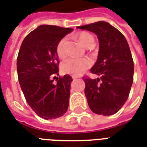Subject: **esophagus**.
I'll return each instance as SVG.
<instances>
[{
    "label": "esophagus",
    "instance_id": "34e87169",
    "mask_svg": "<svg viewBox=\"0 0 147 147\" xmlns=\"http://www.w3.org/2000/svg\"><path fill=\"white\" fill-rule=\"evenodd\" d=\"M72 78H73V80H76V79H77L78 77H72Z\"/></svg>",
    "mask_w": 147,
    "mask_h": 147
}]
</instances>
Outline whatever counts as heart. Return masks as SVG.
I'll use <instances>...</instances> for the list:
<instances>
[{
	"label": "heart",
	"instance_id": "heart-1",
	"mask_svg": "<svg viewBox=\"0 0 147 147\" xmlns=\"http://www.w3.org/2000/svg\"><path fill=\"white\" fill-rule=\"evenodd\" d=\"M79 41L87 48L93 47L94 45V37L87 32H80L77 34ZM67 39L63 37L59 41L57 46V53L59 57L63 58L66 56V45ZM92 62L89 58H68L62 63L61 68L63 72L74 77L83 74L86 70L91 66Z\"/></svg>",
	"mask_w": 147,
	"mask_h": 147
}]
</instances>
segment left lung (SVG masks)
<instances>
[{
	"label": "left lung",
	"instance_id": "obj_1",
	"mask_svg": "<svg viewBox=\"0 0 147 147\" xmlns=\"http://www.w3.org/2000/svg\"><path fill=\"white\" fill-rule=\"evenodd\" d=\"M77 28L96 34L100 45L98 57L90 71L100 78L84 77L89 107L96 114H114L127 100L134 81V61L129 44L120 30L105 21Z\"/></svg>",
	"mask_w": 147,
	"mask_h": 147
}]
</instances>
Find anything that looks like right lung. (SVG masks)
<instances>
[{
    "instance_id": "obj_1",
    "label": "right lung",
    "mask_w": 147,
    "mask_h": 147,
    "mask_svg": "<svg viewBox=\"0 0 147 147\" xmlns=\"http://www.w3.org/2000/svg\"><path fill=\"white\" fill-rule=\"evenodd\" d=\"M72 28L40 25L23 40L17 60L20 88L27 103L45 120L62 117L67 110L72 78L59 74L57 46Z\"/></svg>"
}]
</instances>
